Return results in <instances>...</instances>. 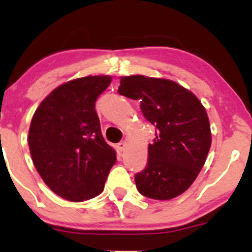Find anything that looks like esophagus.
Returning <instances> with one entry per match:
<instances>
[{
  "label": "esophagus",
  "mask_w": 252,
  "mask_h": 252,
  "mask_svg": "<svg viewBox=\"0 0 252 252\" xmlns=\"http://www.w3.org/2000/svg\"><path fill=\"white\" fill-rule=\"evenodd\" d=\"M117 148H118V150H121V152H123L124 148H126V142H124V141H122V142L118 143L117 144Z\"/></svg>",
  "instance_id": "1"
}]
</instances>
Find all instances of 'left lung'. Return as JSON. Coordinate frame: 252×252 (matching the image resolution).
<instances>
[{
    "mask_svg": "<svg viewBox=\"0 0 252 252\" xmlns=\"http://www.w3.org/2000/svg\"><path fill=\"white\" fill-rule=\"evenodd\" d=\"M118 92L140 100L143 116L158 129L148 146V163L135 175L138 192L156 200L182 194L201 170L212 142L206 110L189 90L168 79L121 77Z\"/></svg>",
    "mask_w": 252,
    "mask_h": 252,
    "instance_id": "left-lung-1",
    "label": "left lung"
}]
</instances>
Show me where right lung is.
Wrapping results in <instances>:
<instances>
[{"label": "right lung", "mask_w": 252, "mask_h": 252, "mask_svg": "<svg viewBox=\"0 0 252 252\" xmlns=\"http://www.w3.org/2000/svg\"><path fill=\"white\" fill-rule=\"evenodd\" d=\"M110 76H88L58 86L40 103L28 144L34 166L56 194L70 201L99 195L116 152L104 140L94 110Z\"/></svg>", "instance_id": "right-lung-1"}]
</instances>
